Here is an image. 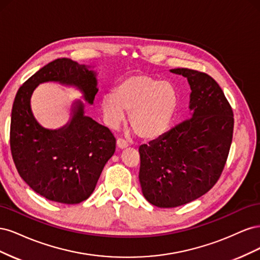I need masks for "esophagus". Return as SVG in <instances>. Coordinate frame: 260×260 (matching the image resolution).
Here are the masks:
<instances>
[{"mask_svg":"<svg viewBox=\"0 0 260 260\" xmlns=\"http://www.w3.org/2000/svg\"><path fill=\"white\" fill-rule=\"evenodd\" d=\"M117 146L119 147V148H121V149H123V148H125L128 146V142L125 140H123V139H118L117 140Z\"/></svg>","mask_w":260,"mask_h":260,"instance_id":"obj_1","label":"esophagus"}]
</instances>
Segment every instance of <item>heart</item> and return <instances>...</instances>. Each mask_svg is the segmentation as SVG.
Segmentation results:
<instances>
[{
    "label": "heart",
    "mask_w": 260,
    "mask_h": 260,
    "mask_svg": "<svg viewBox=\"0 0 260 260\" xmlns=\"http://www.w3.org/2000/svg\"><path fill=\"white\" fill-rule=\"evenodd\" d=\"M180 95L174 83L147 74L124 77L101 100V109L109 127L115 128L129 113L130 127L146 141L166 132L178 112Z\"/></svg>",
    "instance_id": "obj_1"
}]
</instances>
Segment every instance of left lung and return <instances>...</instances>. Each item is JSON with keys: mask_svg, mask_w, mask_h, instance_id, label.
<instances>
[{"mask_svg": "<svg viewBox=\"0 0 260 260\" xmlns=\"http://www.w3.org/2000/svg\"><path fill=\"white\" fill-rule=\"evenodd\" d=\"M170 72L187 79L191 118L139 147V180L152 205L174 208L207 193L223 170L233 136V112L219 84L198 70Z\"/></svg>", "mask_w": 260, "mask_h": 260, "instance_id": "left-lung-1", "label": "left lung"}]
</instances>
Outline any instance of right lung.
Instances as JSON below:
<instances>
[{"instance_id":"1","label":"right lung","mask_w":260,"mask_h":260,"mask_svg":"<svg viewBox=\"0 0 260 260\" xmlns=\"http://www.w3.org/2000/svg\"><path fill=\"white\" fill-rule=\"evenodd\" d=\"M90 68L57 58L31 76L15 96L10 140L15 166L22 180L49 201L78 204L88 199L115 153L113 133L84 115L81 100L73 103L70 120L55 130L42 127L31 111V95L44 82L75 86L92 105L99 89L96 73Z\"/></svg>"}]
</instances>
